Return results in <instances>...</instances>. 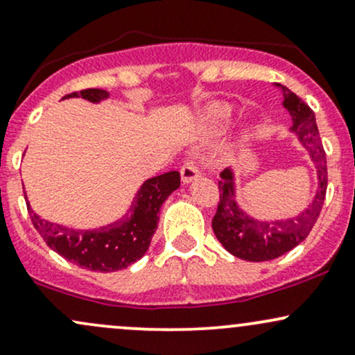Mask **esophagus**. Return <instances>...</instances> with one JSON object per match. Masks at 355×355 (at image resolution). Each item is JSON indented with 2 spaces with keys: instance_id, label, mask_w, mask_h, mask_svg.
<instances>
[{
  "instance_id": "obj_1",
  "label": "esophagus",
  "mask_w": 355,
  "mask_h": 355,
  "mask_svg": "<svg viewBox=\"0 0 355 355\" xmlns=\"http://www.w3.org/2000/svg\"><path fill=\"white\" fill-rule=\"evenodd\" d=\"M201 167L196 157H189L181 167V179L182 182H191L196 178H200Z\"/></svg>"
}]
</instances>
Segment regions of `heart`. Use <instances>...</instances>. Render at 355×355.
Here are the masks:
<instances>
[{
	"label": "heart",
	"mask_w": 355,
	"mask_h": 355,
	"mask_svg": "<svg viewBox=\"0 0 355 355\" xmlns=\"http://www.w3.org/2000/svg\"><path fill=\"white\" fill-rule=\"evenodd\" d=\"M207 116L211 123H225L232 116V108L227 103H213L207 108Z\"/></svg>",
	"instance_id": "obj_1"
}]
</instances>
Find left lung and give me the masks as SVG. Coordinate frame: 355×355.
Here are the masks:
<instances>
[{"instance_id":"8db88e82","label":"left lung","mask_w":355,"mask_h":355,"mask_svg":"<svg viewBox=\"0 0 355 355\" xmlns=\"http://www.w3.org/2000/svg\"><path fill=\"white\" fill-rule=\"evenodd\" d=\"M283 91L284 108H288L293 116L291 130L296 132L301 144L310 152V157L318 173V191L310 207L296 218L279 220V222H254L237 208L234 200V178L230 171H223L222 179L218 181L220 201L211 220V227L225 249L243 261H272L295 249L308 237L325 201L327 181H329L327 157L316 127L315 113L288 87H283Z\"/></svg>"}]
</instances>
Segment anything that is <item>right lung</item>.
<instances>
[{
	"mask_svg": "<svg viewBox=\"0 0 355 355\" xmlns=\"http://www.w3.org/2000/svg\"><path fill=\"white\" fill-rule=\"evenodd\" d=\"M108 96V91L87 87L66 94L64 98H85L96 103ZM179 184L181 174L178 171L148 179L137 194L130 215L100 230H71L57 223L45 222L30 208V205H26V209L35 230L52 250L79 268L112 272L128 268L147 252L152 235L157 228L159 209Z\"/></svg>",
	"mask_w": 355,
	"mask_h": 355,
	"instance_id": "right-lung-1",
	"label": "right lung"
}]
</instances>
